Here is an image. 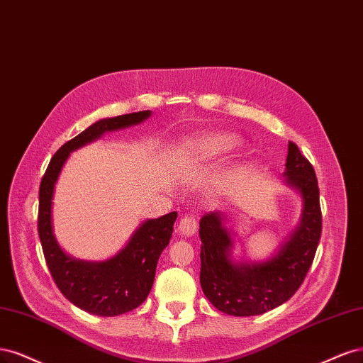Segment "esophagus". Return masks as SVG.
Segmentation results:
<instances>
[{"instance_id":"esophagus-1","label":"esophagus","mask_w":363,"mask_h":363,"mask_svg":"<svg viewBox=\"0 0 363 363\" xmlns=\"http://www.w3.org/2000/svg\"><path fill=\"white\" fill-rule=\"evenodd\" d=\"M178 230L185 237L193 235V233H196V230H197V218L191 214H185L179 221Z\"/></svg>"}]
</instances>
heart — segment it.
Listing matches in <instances>:
<instances>
[{"mask_svg":"<svg viewBox=\"0 0 363 363\" xmlns=\"http://www.w3.org/2000/svg\"><path fill=\"white\" fill-rule=\"evenodd\" d=\"M238 146L237 137L230 134H208L191 143L189 157L194 162H208L223 157Z\"/></svg>","mask_w":363,"mask_h":363,"instance_id":"1","label":"heart"}]
</instances>
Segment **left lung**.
<instances>
[{"mask_svg": "<svg viewBox=\"0 0 363 363\" xmlns=\"http://www.w3.org/2000/svg\"><path fill=\"white\" fill-rule=\"evenodd\" d=\"M285 177L303 199L300 225L282 249L262 264L230 261L232 240L221 214L201 218V285L213 305L233 317L261 315L296 294L313 262L321 238L320 189L311 162L296 143H288Z\"/></svg>", "mask_w": 363, "mask_h": 363, "instance_id": "left-lung-1", "label": "left lung"}]
</instances>
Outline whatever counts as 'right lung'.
Wrapping results in <instances>:
<instances>
[{"label": "right lung", "mask_w": 363, "mask_h": 363, "mask_svg": "<svg viewBox=\"0 0 363 363\" xmlns=\"http://www.w3.org/2000/svg\"><path fill=\"white\" fill-rule=\"evenodd\" d=\"M149 116L150 111L146 110L93 123L55 152L40 182L38 230L46 265L57 288L69 301L99 317H116L130 312L146 300L154 285L158 258L170 241L178 213L173 211L145 221L126 247L108 261H77L58 247L52 233L54 185L72 150L99 138L104 133L143 122Z\"/></svg>", "instance_id": "obj_1"}]
</instances>
